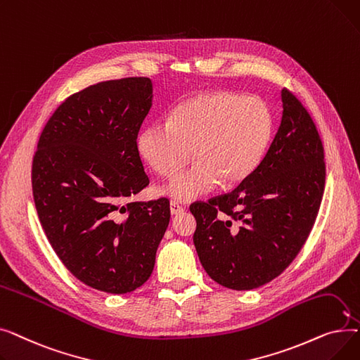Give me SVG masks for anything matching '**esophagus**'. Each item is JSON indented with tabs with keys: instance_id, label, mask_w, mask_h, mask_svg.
<instances>
[{
	"instance_id": "esophagus-1",
	"label": "esophagus",
	"mask_w": 360,
	"mask_h": 360,
	"mask_svg": "<svg viewBox=\"0 0 360 360\" xmlns=\"http://www.w3.org/2000/svg\"><path fill=\"white\" fill-rule=\"evenodd\" d=\"M182 212H184V207L182 205H179L176 201H170V213L175 216V214H179Z\"/></svg>"
}]
</instances>
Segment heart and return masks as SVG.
Here are the masks:
<instances>
[{
	"label": "heart",
	"instance_id": "1",
	"mask_svg": "<svg viewBox=\"0 0 360 360\" xmlns=\"http://www.w3.org/2000/svg\"><path fill=\"white\" fill-rule=\"evenodd\" d=\"M273 129V113L261 99L210 90L175 106L167 124L144 127L137 150L146 165L165 178L174 176L193 151L194 165L160 190L185 202L214 191L221 181L231 186L247 179L266 155Z\"/></svg>",
	"mask_w": 360,
	"mask_h": 360
}]
</instances>
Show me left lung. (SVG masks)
<instances>
[{
    "mask_svg": "<svg viewBox=\"0 0 360 360\" xmlns=\"http://www.w3.org/2000/svg\"><path fill=\"white\" fill-rule=\"evenodd\" d=\"M281 102L278 131L254 172L232 193L190 207L198 258L228 289H257L285 271L323 200L324 146L315 122L290 90H281Z\"/></svg>",
    "mask_w": 360,
    "mask_h": 360,
    "instance_id": "left-lung-1",
    "label": "left lung"
}]
</instances>
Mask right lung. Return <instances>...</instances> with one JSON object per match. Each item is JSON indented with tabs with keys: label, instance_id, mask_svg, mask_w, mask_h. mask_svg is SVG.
Returning a JSON list of instances; mask_svg holds the SVG:
<instances>
[{
	"label": "right lung",
	"instance_id": "add662e5",
	"mask_svg": "<svg viewBox=\"0 0 360 360\" xmlns=\"http://www.w3.org/2000/svg\"><path fill=\"white\" fill-rule=\"evenodd\" d=\"M151 98L147 77L74 93L52 113L33 156L36 212L55 254L106 293L144 285L170 219L167 198L128 202L148 185L137 136Z\"/></svg>",
	"mask_w": 360,
	"mask_h": 360
}]
</instances>
